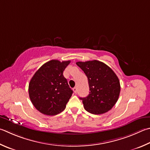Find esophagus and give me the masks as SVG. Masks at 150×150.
Segmentation results:
<instances>
[{
    "mask_svg": "<svg viewBox=\"0 0 150 150\" xmlns=\"http://www.w3.org/2000/svg\"><path fill=\"white\" fill-rule=\"evenodd\" d=\"M73 92H74V93L76 94V93H77V88H76V87H75V88H73Z\"/></svg>",
    "mask_w": 150,
    "mask_h": 150,
    "instance_id": "34e87169",
    "label": "esophagus"
}]
</instances>
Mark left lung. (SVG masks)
Here are the masks:
<instances>
[{
  "label": "left lung",
  "instance_id": "8db88e82",
  "mask_svg": "<svg viewBox=\"0 0 150 150\" xmlns=\"http://www.w3.org/2000/svg\"><path fill=\"white\" fill-rule=\"evenodd\" d=\"M76 64L88 78L91 91L88 96L80 98L84 109L96 115L110 111L117 102L120 94L117 76L108 66L98 60L78 62Z\"/></svg>",
  "mask_w": 150,
  "mask_h": 150
}]
</instances>
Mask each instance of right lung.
<instances>
[{
  "mask_svg": "<svg viewBox=\"0 0 150 150\" xmlns=\"http://www.w3.org/2000/svg\"><path fill=\"white\" fill-rule=\"evenodd\" d=\"M70 60H50L40 67L29 84V95L35 108L45 115L63 111L73 94L63 73Z\"/></svg>",
  "mask_w": 150,
  "mask_h": 150,
  "instance_id": "1",
  "label": "right lung"
}]
</instances>
